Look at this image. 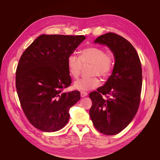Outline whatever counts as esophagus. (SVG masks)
Segmentation results:
<instances>
[{
  "label": "esophagus",
  "instance_id": "esophagus-1",
  "mask_svg": "<svg viewBox=\"0 0 160 160\" xmlns=\"http://www.w3.org/2000/svg\"><path fill=\"white\" fill-rule=\"evenodd\" d=\"M88 95V93L85 91H81V98H84V97H86Z\"/></svg>",
  "mask_w": 160,
  "mask_h": 160
}]
</instances>
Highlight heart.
<instances>
[{
  "instance_id": "1",
  "label": "heart",
  "mask_w": 160,
  "mask_h": 160,
  "mask_svg": "<svg viewBox=\"0 0 160 160\" xmlns=\"http://www.w3.org/2000/svg\"><path fill=\"white\" fill-rule=\"evenodd\" d=\"M115 65V57L110 51H105L99 47H89L81 51L79 57L71 55L67 58V67L69 75L77 78L79 75L82 67L91 65L90 77H83L75 81L74 88L81 91L94 89L100 85V80L98 77L107 78L112 72Z\"/></svg>"
}]
</instances>
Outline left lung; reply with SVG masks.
I'll list each match as a JSON object with an SVG mask.
<instances>
[{
  "mask_svg": "<svg viewBox=\"0 0 160 160\" xmlns=\"http://www.w3.org/2000/svg\"><path fill=\"white\" fill-rule=\"evenodd\" d=\"M94 42L107 45L115 62L104 85L89 95L92 101L89 115L97 130L113 135L126 128L138 110L142 87L141 61L133 45L117 34L106 33Z\"/></svg>",
  "mask_w": 160,
  "mask_h": 160,
  "instance_id": "1",
  "label": "left lung"
}]
</instances>
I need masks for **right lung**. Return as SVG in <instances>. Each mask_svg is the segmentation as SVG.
Masks as SVG:
<instances>
[{
    "mask_svg": "<svg viewBox=\"0 0 160 160\" xmlns=\"http://www.w3.org/2000/svg\"><path fill=\"white\" fill-rule=\"evenodd\" d=\"M84 35H42L23 52L16 71L21 108L34 127L46 132L63 128L69 109L80 98L78 91L62 92L71 84L67 58Z\"/></svg>",
    "mask_w": 160,
    "mask_h": 160,
    "instance_id": "1",
    "label": "right lung"
}]
</instances>
